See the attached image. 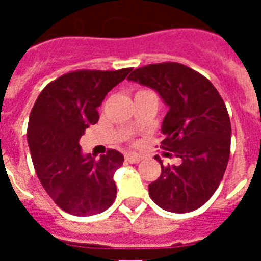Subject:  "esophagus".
Returning a JSON list of instances; mask_svg holds the SVG:
<instances>
[{
  "label": "esophagus",
  "mask_w": 261,
  "mask_h": 261,
  "mask_svg": "<svg viewBox=\"0 0 261 261\" xmlns=\"http://www.w3.org/2000/svg\"><path fill=\"white\" fill-rule=\"evenodd\" d=\"M125 159L128 161L129 163H138L142 161V156L140 155V154L128 153V154H125Z\"/></svg>",
  "instance_id": "obj_1"
}]
</instances>
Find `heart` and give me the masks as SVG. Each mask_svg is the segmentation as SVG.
Instances as JSON below:
<instances>
[{
  "label": "heart",
  "mask_w": 261,
  "mask_h": 261,
  "mask_svg": "<svg viewBox=\"0 0 261 261\" xmlns=\"http://www.w3.org/2000/svg\"><path fill=\"white\" fill-rule=\"evenodd\" d=\"M144 91H147V90H140V91H138L137 94H140V93H144Z\"/></svg>",
  "instance_id": "1"
}]
</instances>
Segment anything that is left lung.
<instances>
[{
  "instance_id": "left-lung-1",
  "label": "left lung",
  "mask_w": 261,
  "mask_h": 261,
  "mask_svg": "<svg viewBox=\"0 0 261 261\" xmlns=\"http://www.w3.org/2000/svg\"><path fill=\"white\" fill-rule=\"evenodd\" d=\"M128 81L155 90L162 98L168 111L161 144L180 159L179 165L163 166L154 156L162 172L149 184L151 200L172 213L199 209L216 192L229 162L231 125L225 102L211 81L177 62L135 69Z\"/></svg>"
}]
</instances>
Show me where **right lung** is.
I'll use <instances>...</instances> for the list:
<instances>
[{"label": "right lung", "mask_w": 261, "mask_h": 261, "mask_svg": "<svg viewBox=\"0 0 261 261\" xmlns=\"http://www.w3.org/2000/svg\"><path fill=\"white\" fill-rule=\"evenodd\" d=\"M130 70L71 71L48 84L32 107L27 126L32 163L41 186L66 213H102L116 197L114 175L123 154L107 150L95 161L82 153L80 138L98 123V107Z\"/></svg>", "instance_id": "obj_1"}]
</instances>
